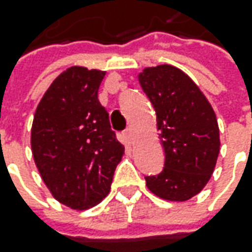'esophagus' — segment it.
<instances>
[{
	"instance_id": "34e87169",
	"label": "esophagus",
	"mask_w": 252,
	"mask_h": 252,
	"mask_svg": "<svg viewBox=\"0 0 252 252\" xmlns=\"http://www.w3.org/2000/svg\"><path fill=\"white\" fill-rule=\"evenodd\" d=\"M123 135H124L126 141H128V142H131V141H132V128H131V126H128L126 131L123 132Z\"/></svg>"
}]
</instances>
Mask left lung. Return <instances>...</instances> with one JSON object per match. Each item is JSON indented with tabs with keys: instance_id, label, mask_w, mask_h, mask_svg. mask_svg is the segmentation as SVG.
Returning a JSON list of instances; mask_svg holds the SVG:
<instances>
[{
	"instance_id": "obj_1",
	"label": "left lung",
	"mask_w": 252,
	"mask_h": 252,
	"mask_svg": "<svg viewBox=\"0 0 252 252\" xmlns=\"http://www.w3.org/2000/svg\"><path fill=\"white\" fill-rule=\"evenodd\" d=\"M141 88L156 111L164 167L146 176V186L167 201H187L212 176L220 149L212 106L181 69L159 65L139 74Z\"/></svg>"
}]
</instances>
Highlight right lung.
<instances>
[{"instance_id": "right-lung-1", "label": "right lung", "mask_w": 252, "mask_h": 252, "mask_svg": "<svg viewBox=\"0 0 252 252\" xmlns=\"http://www.w3.org/2000/svg\"><path fill=\"white\" fill-rule=\"evenodd\" d=\"M106 72L72 66L40 100L32 126V152L57 201L86 209L109 194L124 146L97 99Z\"/></svg>"}]
</instances>
